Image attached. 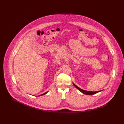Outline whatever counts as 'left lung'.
Here are the masks:
<instances>
[{"instance_id":"left-lung-1","label":"left lung","mask_w":124,"mask_h":124,"mask_svg":"<svg viewBox=\"0 0 124 124\" xmlns=\"http://www.w3.org/2000/svg\"><path fill=\"white\" fill-rule=\"evenodd\" d=\"M73 84L74 86L76 88H77L79 90V91H80V92H81L82 93H83V94H87V95H93V94H95V93H99V92H101V90H100V91H98V92H89V91L84 90H83V89L80 88L79 87H78L77 86H76L74 83H73Z\"/></svg>"}]
</instances>
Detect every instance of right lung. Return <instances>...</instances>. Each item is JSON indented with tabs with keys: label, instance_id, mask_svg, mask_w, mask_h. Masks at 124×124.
<instances>
[{
	"label": "right lung",
	"instance_id": "obj_1",
	"mask_svg": "<svg viewBox=\"0 0 124 124\" xmlns=\"http://www.w3.org/2000/svg\"><path fill=\"white\" fill-rule=\"evenodd\" d=\"M47 93H48V92H46V93H43V94H41V95H39V96H40V95H44V94H46Z\"/></svg>",
	"mask_w": 124,
	"mask_h": 124
}]
</instances>
